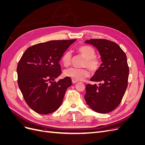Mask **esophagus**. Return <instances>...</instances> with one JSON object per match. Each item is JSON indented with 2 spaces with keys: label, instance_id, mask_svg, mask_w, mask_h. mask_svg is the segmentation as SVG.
<instances>
[{
  "label": "esophagus",
  "instance_id": "esophagus-1",
  "mask_svg": "<svg viewBox=\"0 0 145 145\" xmlns=\"http://www.w3.org/2000/svg\"><path fill=\"white\" fill-rule=\"evenodd\" d=\"M72 82L73 83H76L77 82H78V81L75 80H72Z\"/></svg>",
  "mask_w": 145,
  "mask_h": 145
}]
</instances>
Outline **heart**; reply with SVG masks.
<instances>
[{
  "label": "heart",
  "mask_w": 145,
  "mask_h": 145,
  "mask_svg": "<svg viewBox=\"0 0 145 145\" xmlns=\"http://www.w3.org/2000/svg\"><path fill=\"white\" fill-rule=\"evenodd\" d=\"M77 52L85 59L82 67L85 68H71L66 69L64 71L65 76L78 81L85 79L89 76V72L87 68L92 73H95L99 71L102 67V62L96 57L95 51L93 47L88 45H82L77 48ZM71 53L69 51L66 52L62 57V63L65 67H68L71 65Z\"/></svg>",
  "instance_id": "1"
}]
</instances>
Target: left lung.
Wrapping results in <instances>:
<instances>
[{
  "label": "left lung",
  "instance_id": "obj_1",
  "mask_svg": "<svg viewBox=\"0 0 145 145\" xmlns=\"http://www.w3.org/2000/svg\"><path fill=\"white\" fill-rule=\"evenodd\" d=\"M85 43L97 48L103 62L91 78L100 83L86 85L85 101L96 112H110L120 105L128 86L129 70L126 54L116 43L106 39H91Z\"/></svg>",
  "mask_w": 145,
  "mask_h": 145
}]
</instances>
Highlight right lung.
<instances>
[{"label":"right lung","mask_w":145,"mask_h":145,"mask_svg":"<svg viewBox=\"0 0 145 145\" xmlns=\"http://www.w3.org/2000/svg\"><path fill=\"white\" fill-rule=\"evenodd\" d=\"M76 40H51L29 47L17 65V83L26 103L40 114L54 112L62 104L71 78L54 80L62 73L59 63Z\"/></svg>","instance_id":"right-lung-1"}]
</instances>
